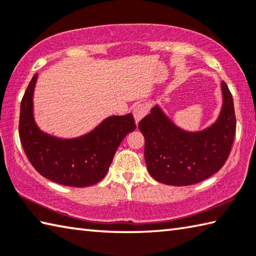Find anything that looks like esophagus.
<instances>
[{
	"instance_id": "1",
	"label": "esophagus",
	"mask_w": 256,
	"mask_h": 256,
	"mask_svg": "<svg viewBox=\"0 0 256 256\" xmlns=\"http://www.w3.org/2000/svg\"><path fill=\"white\" fill-rule=\"evenodd\" d=\"M148 105L146 103H140L134 106L133 108V115H134V118H136V123L140 122V120H142L144 116H146L148 112Z\"/></svg>"
}]
</instances>
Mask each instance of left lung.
I'll list each match as a JSON object with an SVG mask.
<instances>
[{
  "label": "left lung",
  "mask_w": 256,
  "mask_h": 256,
  "mask_svg": "<svg viewBox=\"0 0 256 256\" xmlns=\"http://www.w3.org/2000/svg\"><path fill=\"white\" fill-rule=\"evenodd\" d=\"M222 108L210 128L190 133L176 128L154 106L138 123L146 138L144 158L148 174L159 182L190 186L216 174L228 158L234 142L236 118L234 102L222 82Z\"/></svg>",
  "instance_id": "8db88e82"
}]
</instances>
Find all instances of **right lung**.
<instances>
[{
    "label": "right lung",
    "instance_id": "obj_1",
    "mask_svg": "<svg viewBox=\"0 0 256 256\" xmlns=\"http://www.w3.org/2000/svg\"><path fill=\"white\" fill-rule=\"evenodd\" d=\"M34 75L22 97L18 134L32 166L54 182L70 187H88L104 178L116 150L128 133L136 128L132 114L112 116L86 136L62 140L36 128L32 114Z\"/></svg>",
    "mask_w": 256,
    "mask_h": 256
}]
</instances>
